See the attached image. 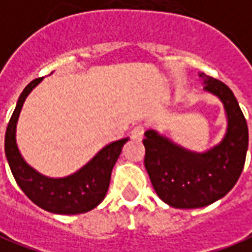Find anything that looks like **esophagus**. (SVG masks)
<instances>
[{
    "mask_svg": "<svg viewBox=\"0 0 252 252\" xmlns=\"http://www.w3.org/2000/svg\"><path fill=\"white\" fill-rule=\"evenodd\" d=\"M143 135H144V128L142 126H135L131 132V137L133 140H139V139H142Z\"/></svg>",
    "mask_w": 252,
    "mask_h": 252,
    "instance_id": "34e87169",
    "label": "esophagus"
}]
</instances>
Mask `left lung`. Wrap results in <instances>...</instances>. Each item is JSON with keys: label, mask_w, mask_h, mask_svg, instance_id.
<instances>
[{"label": "left lung", "mask_w": 252, "mask_h": 252, "mask_svg": "<svg viewBox=\"0 0 252 252\" xmlns=\"http://www.w3.org/2000/svg\"><path fill=\"white\" fill-rule=\"evenodd\" d=\"M204 89L221 99L228 126L221 142L206 153H193L159 135L144 132V166L162 201L181 209L202 208L220 200L242 174L249 148V126L232 90L200 72Z\"/></svg>", "instance_id": "1"}]
</instances>
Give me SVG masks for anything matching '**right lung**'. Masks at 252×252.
I'll use <instances>...</instances> for the list:
<instances>
[{"label":"right lung","instance_id":"right-lung-1","mask_svg":"<svg viewBox=\"0 0 252 252\" xmlns=\"http://www.w3.org/2000/svg\"><path fill=\"white\" fill-rule=\"evenodd\" d=\"M36 78L20 94L5 133V155L14 180L25 195L44 211L58 215H77L92 211L104 200L110 174L128 137L105 146L77 173L64 178H48L25 162L16 143V126L27 95L41 82Z\"/></svg>","mask_w":252,"mask_h":252}]
</instances>
